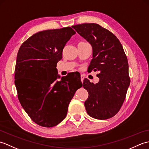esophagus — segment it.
<instances>
[{
	"label": "esophagus",
	"instance_id": "esophagus-1",
	"mask_svg": "<svg viewBox=\"0 0 149 149\" xmlns=\"http://www.w3.org/2000/svg\"><path fill=\"white\" fill-rule=\"evenodd\" d=\"M84 76L83 75H81V81L82 83H83V81H84Z\"/></svg>",
	"mask_w": 149,
	"mask_h": 149
}]
</instances>
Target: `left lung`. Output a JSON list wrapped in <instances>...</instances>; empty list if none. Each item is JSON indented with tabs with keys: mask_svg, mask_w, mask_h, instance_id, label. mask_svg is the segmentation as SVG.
I'll return each mask as SVG.
<instances>
[{
	"mask_svg": "<svg viewBox=\"0 0 149 149\" xmlns=\"http://www.w3.org/2000/svg\"><path fill=\"white\" fill-rule=\"evenodd\" d=\"M72 27L92 46L90 72H99L98 83L84 79L83 87L89 94L85 108L94 118H111L121 108L130 84L128 61L123 47L115 34L97 24H82Z\"/></svg>",
	"mask_w": 149,
	"mask_h": 149,
	"instance_id": "obj_1",
	"label": "left lung"
}]
</instances>
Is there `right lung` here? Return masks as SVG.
Listing matches in <instances>:
<instances>
[{"label":"right lung","mask_w":149,"mask_h":149,"mask_svg":"<svg viewBox=\"0 0 149 149\" xmlns=\"http://www.w3.org/2000/svg\"><path fill=\"white\" fill-rule=\"evenodd\" d=\"M75 31L70 27L40 31L22 44L17 54L15 84L21 106L31 120L45 127L64 120L74 94L83 86L72 74L62 77L57 63Z\"/></svg>","instance_id":"add662e5"}]
</instances>
